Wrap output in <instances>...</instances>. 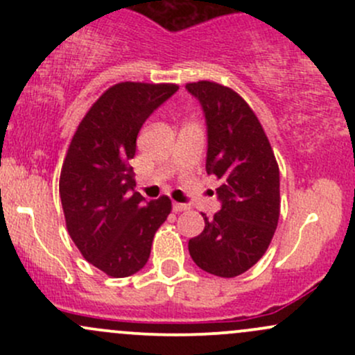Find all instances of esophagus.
<instances>
[{
    "mask_svg": "<svg viewBox=\"0 0 355 355\" xmlns=\"http://www.w3.org/2000/svg\"><path fill=\"white\" fill-rule=\"evenodd\" d=\"M172 209H173V211H185V210H189V205H185V203H178V202H173V205H172Z\"/></svg>",
    "mask_w": 355,
    "mask_h": 355,
    "instance_id": "obj_1",
    "label": "esophagus"
}]
</instances>
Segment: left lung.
Segmentation results:
<instances>
[{
  "mask_svg": "<svg viewBox=\"0 0 355 355\" xmlns=\"http://www.w3.org/2000/svg\"><path fill=\"white\" fill-rule=\"evenodd\" d=\"M207 121V173L220 180L222 209L203 217L205 229L189 252L202 270L237 277L270 245L280 215V177L274 150L254 110L237 92L214 81L187 83Z\"/></svg>",
  "mask_w": 355,
  "mask_h": 355,
  "instance_id": "1",
  "label": "left lung"
}]
</instances>
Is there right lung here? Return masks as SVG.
<instances>
[{
    "mask_svg": "<svg viewBox=\"0 0 355 355\" xmlns=\"http://www.w3.org/2000/svg\"><path fill=\"white\" fill-rule=\"evenodd\" d=\"M177 89L173 83L135 81L110 87L80 121L61 166L68 234L81 255L113 279L145 267L155 232L172 211L166 195L146 203L133 190L128 162L146 118Z\"/></svg>",
    "mask_w": 355,
    "mask_h": 355,
    "instance_id": "1",
    "label": "right lung"
}]
</instances>
